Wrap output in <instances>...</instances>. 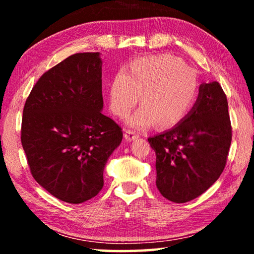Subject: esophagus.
Returning a JSON list of instances; mask_svg holds the SVG:
<instances>
[{
	"label": "esophagus",
	"mask_w": 254,
	"mask_h": 254,
	"mask_svg": "<svg viewBox=\"0 0 254 254\" xmlns=\"http://www.w3.org/2000/svg\"><path fill=\"white\" fill-rule=\"evenodd\" d=\"M124 137H126L127 141H132V140H135L136 137H139V134H137L135 131L126 130V132H124Z\"/></svg>",
	"instance_id": "1"
}]
</instances>
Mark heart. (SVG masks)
Here are the masks:
<instances>
[{
	"instance_id": "heart-1",
	"label": "heart",
	"mask_w": 254,
	"mask_h": 254,
	"mask_svg": "<svg viewBox=\"0 0 254 254\" xmlns=\"http://www.w3.org/2000/svg\"><path fill=\"white\" fill-rule=\"evenodd\" d=\"M199 77L185 60L170 54L133 60L127 70H120L109 88L111 111L126 118L139 103L127 124L147 128L153 123L160 127L177 126L190 113L199 94Z\"/></svg>"
}]
</instances>
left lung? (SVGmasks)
<instances>
[{
  "label": "left lung",
  "instance_id": "8db88e82",
  "mask_svg": "<svg viewBox=\"0 0 254 254\" xmlns=\"http://www.w3.org/2000/svg\"><path fill=\"white\" fill-rule=\"evenodd\" d=\"M148 141L156 152L157 188L165 198L186 203L205 192L224 170L232 141L229 105L221 85L201 84L185 120Z\"/></svg>",
  "mask_w": 254,
  "mask_h": 254
}]
</instances>
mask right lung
I'll return each mask as SVG.
<instances>
[{
  "mask_svg": "<svg viewBox=\"0 0 254 254\" xmlns=\"http://www.w3.org/2000/svg\"><path fill=\"white\" fill-rule=\"evenodd\" d=\"M102 109L98 53L69 56L47 70L29 94L21 143L32 177L56 198L79 204L103 188L105 163L123 132Z\"/></svg>",
  "mask_w": 254,
  "mask_h": 254,
  "instance_id": "1",
  "label": "right lung"
}]
</instances>
